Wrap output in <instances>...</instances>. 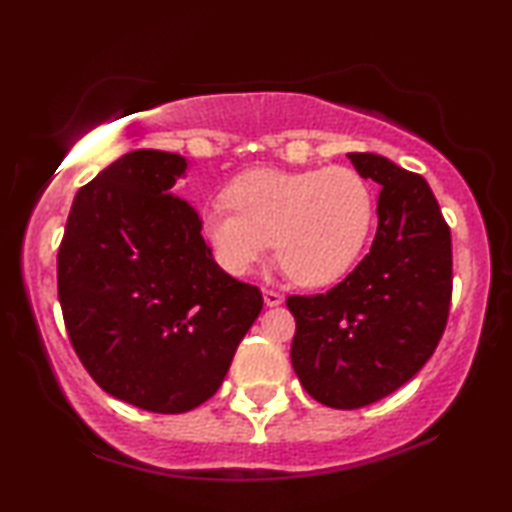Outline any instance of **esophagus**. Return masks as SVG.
I'll return each mask as SVG.
<instances>
[{
	"label": "esophagus",
	"instance_id": "obj_1",
	"mask_svg": "<svg viewBox=\"0 0 512 512\" xmlns=\"http://www.w3.org/2000/svg\"><path fill=\"white\" fill-rule=\"evenodd\" d=\"M263 300H265V305L275 307V305L282 303L284 296L279 291H275V289H263Z\"/></svg>",
	"mask_w": 512,
	"mask_h": 512
}]
</instances>
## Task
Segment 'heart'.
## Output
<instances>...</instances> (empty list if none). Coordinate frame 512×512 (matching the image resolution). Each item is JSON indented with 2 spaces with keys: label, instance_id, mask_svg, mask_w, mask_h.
<instances>
[{
  "label": "heart",
  "instance_id": "obj_1",
  "mask_svg": "<svg viewBox=\"0 0 512 512\" xmlns=\"http://www.w3.org/2000/svg\"><path fill=\"white\" fill-rule=\"evenodd\" d=\"M228 207L207 209L202 230L228 275L244 277L270 254L293 282L328 286L359 261L375 223V193L352 167L254 170L230 184Z\"/></svg>",
  "mask_w": 512,
  "mask_h": 512
}]
</instances>
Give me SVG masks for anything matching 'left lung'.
Instances as JSON below:
<instances>
[{"instance_id": "obj_1", "label": "left lung", "mask_w": 512, "mask_h": 512, "mask_svg": "<svg viewBox=\"0 0 512 512\" xmlns=\"http://www.w3.org/2000/svg\"><path fill=\"white\" fill-rule=\"evenodd\" d=\"M382 186L370 254L326 293L289 296L291 363L314 401L356 410L415 377L443 338L452 300V237L422 174L377 153H347Z\"/></svg>"}]
</instances>
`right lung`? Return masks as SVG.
<instances>
[{"label": "right lung", "instance_id": "obj_1", "mask_svg": "<svg viewBox=\"0 0 512 512\" xmlns=\"http://www.w3.org/2000/svg\"><path fill=\"white\" fill-rule=\"evenodd\" d=\"M179 153H125L79 188L58 249V298L76 356L121 401L181 415L219 391L263 310L212 258L202 219L172 193Z\"/></svg>", "mask_w": 512, "mask_h": 512}]
</instances>
